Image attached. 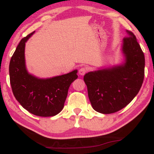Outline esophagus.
I'll list each match as a JSON object with an SVG mask.
<instances>
[{
	"label": "esophagus",
	"mask_w": 154,
	"mask_h": 154,
	"mask_svg": "<svg viewBox=\"0 0 154 154\" xmlns=\"http://www.w3.org/2000/svg\"><path fill=\"white\" fill-rule=\"evenodd\" d=\"M86 72H87V69H86L85 67H81V68L79 69V74L80 75H82V76L84 75Z\"/></svg>",
	"instance_id": "esophagus-1"
}]
</instances>
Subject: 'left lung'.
Returning <instances> with one entry per match:
<instances>
[{"label":"left lung","mask_w":154,"mask_h":154,"mask_svg":"<svg viewBox=\"0 0 154 154\" xmlns=\"http://www.w3.org/2000/svg\"><path fill=\"white\" fill-rule=\"evenodd\" d=\"M122 51L125 61L120 65L90 72L84 76L92 107L101 114H112L132 101L142 86L145 57L135 35L127 30Z\"/></svg>","instance_id":"left-lung-1"}]
</instances>
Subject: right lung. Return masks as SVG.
I'll use <instances>...</instances> for the list:
<instances>
[{
  "label": "right lung",
  "instance_id": "obj_1",
  "mask_svg": "<svg viewBox=\"0 0 154 154\" xmlns=\"http://www.w3.org/2000/svg\"><path fill=\"white\" fill-rule=\"evenodd\" d=\"M35 32L22 39L9 64L10 83L16 99L24 109L40 116H53L63 109L70 85L78 77L75 69L66 75L41 79L28 72L25 43Z\"/></svg>",
  "mask_w": 154,
  "mask_h": 154
}]
</instances>
